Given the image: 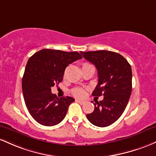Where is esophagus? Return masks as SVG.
<instances>
[{
  "instance_id": "obj_1",
  "label": "esophagus",
  "mask_w": 156,
  "mask_h": 156,
  "mask_svg": "<svg viewBox=\"0 0 156 156\" xmlns=\"http://www.w3.org/2000/svg\"><path fill=\"white\" fill-rule=\"evenodd\" d=\"M76 102H78L79 104H80V105L85 104V101H83V100H80V99H76Z\"/></svg>"
}]
</instances>
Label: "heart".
<instances>
[{
	"label": "heart",
	"instance_id": "b5f03b06",
	"mask_svg": "<svg viewBox=\"0 0 156 156\" xmlns=\"http://www.w3.org/2000/svg\"><path fill=\"white\" fill-rule=\"evenodd\" d=\"M90 66V64L87 63V62H85V63L83 64V67H85V66ZM71 93H72L73 95H74L75 97H83L84 94H85V90L82 87H75L73 88L72 90H71Z\"/></svg>",
	"mask_w": 156,
	"mask_h": 156
}]
</instances>
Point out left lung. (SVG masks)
Instances as JSON below:
<instances>
[{"label": "left lung", "mask_w": 156, "mask_h": 156, "mask_svg": "<svg viewBox=\"0 0 156 156\" xmlns=\"http://www.w3.org/2000/svg\"><path fill=\"white\" fill-rule=\"evenodd\" d=\"M81 54L98 71V84L92 95L104 96L103 100L91 101L95 106L94 111L86 116L93 125L108 127L119 119L128 103L132 92L131 66L116 52L101 50Z\"/></svg>", "instance_id": "obj_1"}]
</instances>
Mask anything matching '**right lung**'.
Returning a JSON list of instances; mask_svg holds the SVG:
<instances>
[{"instance_id":"obj_1","label":"right lung","mask_w":156,"mask_h":156,"mask_svg":"<svg viewBox=\"0 0 156 156\" xmlns=\"http://www.w3.org/2000/svg\"><path fill=\"white\" fill-rule=\"evenodd\" d=\"M77 51L42 49L28 60L22 79V90L26 108L32 118L44 126H54L62 122L74 99L58 98L51 87L62 81L69 64L82 59Z\"/></svg>"}]
</instances>
